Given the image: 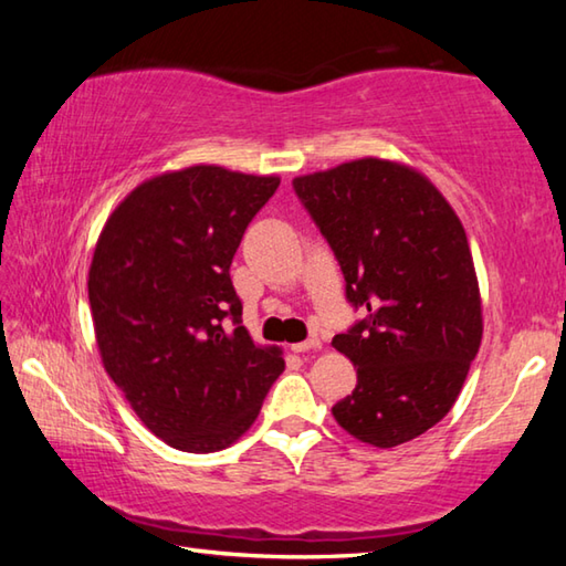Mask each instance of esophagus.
<instances>
[{"mask_svg": "<svg viewBox=\"0 0 566 566\" xmlns=\"http://www.w3.org/2000/svg\"><path fill=\"white\" fill-rule=\"evenodd\" d=\"M322 342L317 337L306 339V342H300V344H292V352L294 354H304V352H312V349H319Z\"/></svg>", "mask_w": 566, "mask_h": 566, "instance_id": "34e87169", "label": "esophagus"}]
</instances>
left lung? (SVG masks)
Masks as SVG:
<instances>
[{"mask_svg":"<svg viewBox=\"0 0 566 566\" xmlns=\"http://www.w3.org/2000/svg\"><path fill=\"white\" fill-rule=\"evenodd\" d=\"M292 187L364 312L332 339L357 367L332 415L371 447L405 444L447 417L482 342L464 227L432 181L395 161H347Z\"/></svg>","mask_w":566,"mask_h":566,"instance_id":"1","label":"left lung"}]
</instances>
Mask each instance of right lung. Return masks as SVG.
I'll use <instances>...</instances> for the list:
<instances>
[{
	"label": "right lung",
	"mask_w": 566,
	"mask_h": 566,
	"mask_svg": "<svg viewBox=\"0 0 566 566\" xmlns=\"http://www.w3.org/2000/svg\"><path fill=\"white\" fill-rule=\"evenodd\" d=\"M276 177L199 165L145 181L104 224L90 306L104 369L159 439L191 454L237 442L282 375L242 327L229 266Z\"/></svg>",
	"instance_id": "add662e5"
}]
</instances>
